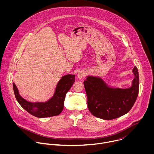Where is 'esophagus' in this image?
Returning <instances> with one entry per match:
<instances>
[{
    "instance_id": "34e87169",
    "label": "esophagus",
    "mask_w": 154,
    "mask_h": 154,
    "mask_svg": "<svg viewBox=\"0 0 154 154\" xmlns=\"http://www.w3.org/2000/svg\"><path fill=\"white\" fill-rule=\"evenodd\" d=\"M86 73L85 71H81L80 72H79L77 74V77L79 79H82L83 77H85L86 75Z\"/></svg>"
}]
</instances>
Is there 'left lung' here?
I'll return each mask as SVG.
<instances>
[{"instance_id":"left-lung-1","label":"left lung","mask_w":154,"mask_h":154,"mask_svg":"<svg viewBox=\"0 0 154 154\" xmlns=\"http://www.w3.org/2000/svg\"><path fill=\"white\" fill-rule=\"evenodd\" d=\"M135 77L131 86L121 89L109 87L99 78L88 76L84 86L88 98V107L97 118L111 120L127 113L134 106L139 92V74L137 66L133 69Z\"/></svg>"}]
</instances>
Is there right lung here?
<instances>
[{"label":"right lung","instance_id":"add662e5","mask_svg":"<svg viewBox=\"0 0 154 154\" xmlns=\"http://www.w3.org/2000/svg\"><path fill=\"white\" fill-rule=\"evenodd\" d=\"M75 82V75L68 74L61 77L57 85L53 96L47 102H31L22 97L16 85L13 90L18 103L25 110L37 118H48L60 115L64 107L65 96Z\"/></svg>","mask_w":154,"mask_h":154}]
</instances>
